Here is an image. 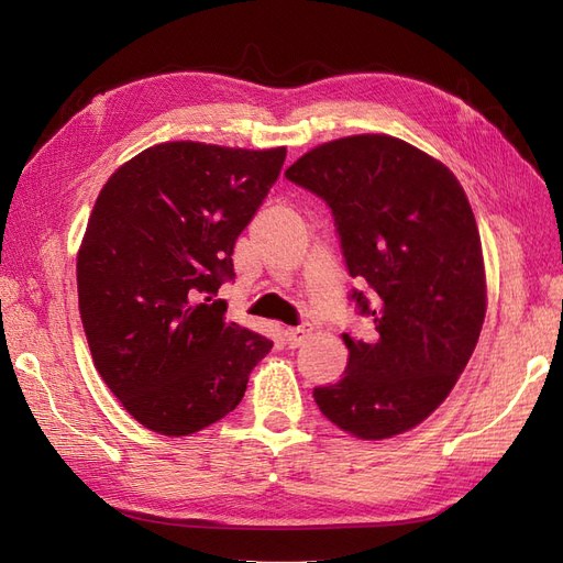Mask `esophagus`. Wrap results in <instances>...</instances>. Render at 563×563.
Here are the masks:
<instances>
[{
  "label": "esophagus",
  "instance_id": "1",
  "mask_svg": "<svg viewBox=\"0 0 563 563\" xmlns=\"http://www.w3.org/2000/svg\"><path fill=\"white\" fill-rule=\"evenodd\" d=\"M307 336H309V332L303 330V328H290V330H285V342H287V346H290V349L301 346V342L307 340Z\"/></svg>",
  "mask_w": 563,
  "mask_h": 563
}]
</instances>
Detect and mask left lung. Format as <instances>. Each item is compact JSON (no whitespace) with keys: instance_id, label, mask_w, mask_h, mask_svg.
<instances>
[{"instance_id":"left-lung-1","label":"left lung","mask_w":563,"mask_h":563,"mask_svg":"<svg viewBox=\"0 0 563 563\" xmlns=\"http://www.w3.org/2000/svg\"><path fill=\"white\" fill-rule=\"evenodd\" d=\"M323 198L340 233L371 340L342 334L344 377L316 387L328 420L365 441L391 439L437 410L476 349L486 271L467 196L439 159L389 134L316 146L285 172Z\"/></svg>"}]
</instances>
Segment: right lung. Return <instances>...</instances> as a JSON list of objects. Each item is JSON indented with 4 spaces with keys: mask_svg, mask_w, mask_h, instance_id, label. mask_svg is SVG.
Segmentation results:
<instances>
[{
    "mask_svg": "<svg viewBox=\"0 0 563 563\" xmlns=\"http://www.w3.org/2000/svg\"><path fill=\"white\" fill-rule=\"evenodd\" d=\"M285 153L157 143L96 198L77 252L79 316L96 371L151 431L188 437L219 422L273 346L214 297Z\"/></svg>",
    "mask_w": 563,
    "mask_h": 563,
    "instance_id": "right-lung-1",
    "label": "right lung"
}]
</instances>
